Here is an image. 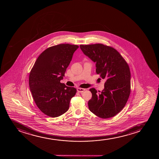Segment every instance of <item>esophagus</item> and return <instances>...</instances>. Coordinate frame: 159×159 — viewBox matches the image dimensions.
<instances>
[{"label":"esophagus","instance_id":"obj_1","mask_svg":"<svg viewBox=\"0 0 159 159\" xmlns=\"http://www.w3.org/2000/svg\"><path fill=\"white\" fill-rule=\"evenodd\" d=\"M84 89H82V88H77V91L79 92V93H82L83 92L85 91Z\"/></svg>","mask_w":159,"mask_h":159}]
</instances>
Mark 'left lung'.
Segmentation results:
<instances>
[{"label":"left lung","instance_id":"obj_1","mask_svg":"<svg viewBox=\"0 0 159 159\" xmlns=\"http://www.w3.org/2000/svg\"><path fill=\"white\" fill-rule=\"evenodd\" d=\"M84 55L95 62L96 73L106 80L104 89L94 88L88 102L89 110L103 119L115 116L124 108L130 93V72L128 65L113 48L102 44L80 45Z\"/></svg>","mask_w":159,"mask_h":159}]
</instances>
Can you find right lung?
Here are the masks:
<instances>
[{"label": "right lung", "instance_id": "1", "mask_svg": "<svg viewBox=\"0 0 159 159\" xmlns=\"http://www.w3.org/2000/svg\"><path fill=\"white\" fill-rule=\"evenodd\" d=\"M79 46L60 44L48 48L41 53L30 73L29 86L35 103L50 117L62 115L70 107L76 89L60 80Z\"/></svg>", "mask_w": 159, "mask_h": 159}]
</instances>
